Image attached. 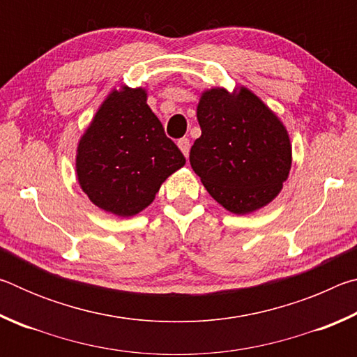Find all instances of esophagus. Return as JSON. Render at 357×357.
<instances>
[{
  "label": "esophagus",
  "mask_w": 357,
  "mask_h": 357,
  "mask_svg": "<svg viewBox=\"0 0 357 357\" xmlns=\"http://www.w3.org/2000/svg\"><path fill=\"white\" fill-rule=\"evenodd\" d=\"M178 146L181 149V153H183L185 157H189V153H190L189 138H181V140H178Z\"/></svg>",
  "instance_id": "34e87169"
}]
</instances>
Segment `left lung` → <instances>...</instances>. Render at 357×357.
<instances>
[{
	"label": "left lung",
	"instance_id": "obj_1",
	"mask_svg": "<svg viewBox=\"0 0 357 357\" xmlns=\"http://www.w3.org/2000/svg\"><path fill=\"white\" fill-rule=\"evenodd\" d=\"M202 137L190 165L209 195L244 215L279 195L291 168V143L279 116L245 86L211 88L197 107Z\"/></svg>",
	"mask_w": 357,
	"mask_h": 357
}]
</instances>
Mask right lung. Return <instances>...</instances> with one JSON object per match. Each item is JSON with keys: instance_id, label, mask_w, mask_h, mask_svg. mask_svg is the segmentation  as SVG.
I'll use <instances>...</instances> for the list:
<instances>
[{"instance_id": "right-lung-1", "label": "right lung", "mask_w": 357, "mask_h": 357, "mask_svg": "<svg viewBox=\"0 0 357 357\" xmlns=\"http://www.w3.org/2000/svg\"><path fill=\"white\" fill-rule=\"evenodd\" d=\"M144 88L113 89L77 146L75 172L96 206L119 217L142 213L185 164L146 104Z\"/></svg>"}]
</instances>
